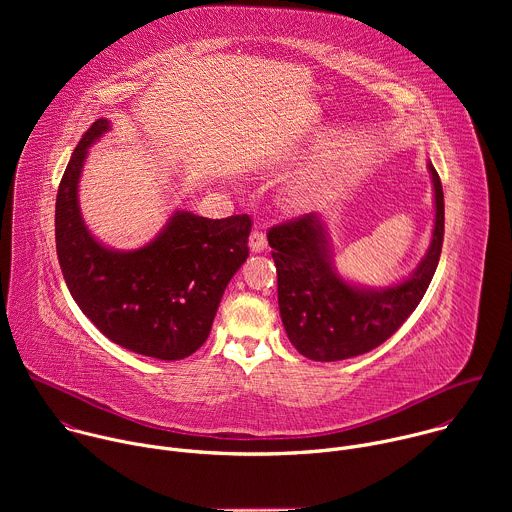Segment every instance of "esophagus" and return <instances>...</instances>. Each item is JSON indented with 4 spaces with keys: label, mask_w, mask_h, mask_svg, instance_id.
<instances>
[{
    "label": "esophagus",
    "mask_w": 512,
    "mask_h": 512,
    "mask_svg": "<svg viewBox=\"0 0 512 512\" xmlns=\"http://www.w3.org/2000/svg\"><path fill=\"white\" fill-rule=\"evenodd\" d=\"M249 249L253 253H263L267 249V239H265V235L261 231H253L249 235Z\"/></svg>",
    "instance_id": "esophagus-1"
}]
</instances>
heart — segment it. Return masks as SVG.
Returning a JSON list of instances; mask_svg holds the SVG:
<instances>
[{"label":"heart","mask_w":512,"mask_h":512,"mask_svg":"<svg viewBox=\"0 0 512 512\" xmlns=\"http://www.w3.org/2000/svg\"><path fill=\"white\" fill-rule=\"evenodd\" d=\"M320 194H322V182L314 176H308L287 186L285 204L294 210H304V208H310L320 198Z\"/></svg>","instance_id":"obj_1"}]
</instances>
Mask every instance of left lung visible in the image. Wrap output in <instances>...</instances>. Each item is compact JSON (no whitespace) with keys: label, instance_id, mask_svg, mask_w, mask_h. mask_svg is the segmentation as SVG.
<instances>
[{"label":"left lung","instance_id":"8db88e82","mask_svg":"<svg viewBox=\"0 0 512 512\" xmlns=\"http://www.w3.org/2000/svg\"><path fill=\"white\" fill-rule=\"evenodd\" d=\"M433 231L409 277L371 287L344 279L320 212L273 227L267 235L277 267L279 316L289 342L310 360L332 362L369 352L413 314L431 283L444 243V190L431 162Z\"/></svg>","mask_w":512,"mask_h":512}]
</instances>
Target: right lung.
Here are the masks:
<instances>
[{"mask_svg":"<svg viewBox=\"0 0 512 512\" xmlns=\"http://www.w3.org/2000/svg\"><path fill=\"white\" fill-rule=\"evenodd\" d=\"M111 129L97 119L70 156L56 194V253L72 300L111 342L158 360H180L208 338L231 277L249 257L251 218H204L174 210L137 249L101 243L85 225L79 184L93 143Z\"/></svg>","mask_w":512,"mask_h":512,"instance_id":"right-lung-1","label":"right lung"}]
</instances>
